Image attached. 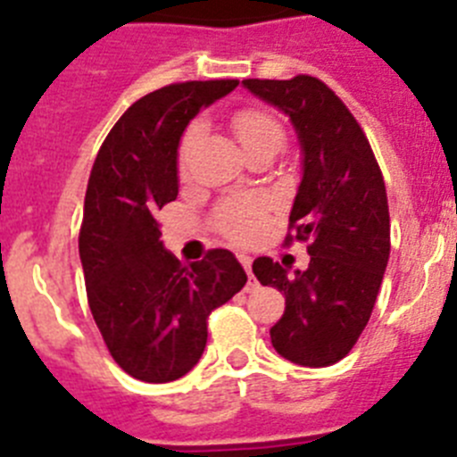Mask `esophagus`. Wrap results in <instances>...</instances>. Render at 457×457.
I'll list each match as a JSON object with an SVG mask.
<instances>
[{
  "instance_id": "obj_1",
  "label": "esophagus",
  "mask_w": 457,
  "mask_h": 457,
  "mask_svg": "<svg viewBox=\"0 0 457 457\" xmlns=\"http://www.w3.org/2000/svg\"><path fill=\"white\" fill-rule=\"evenodd\" d=\"M240 263H242V268L247 270V274H249L247 290H253L258 284H256V278H253V274H252V256H245V253H242V256H240Z\"/></svg>"
}]
</instances>
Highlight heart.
<instances>
[{
  "mask_svg": "<svg viewBox=\"0 0 457 457\" xmlns=\"http://www.w3.org/2000/svg\"><path fill=\"white\" fill-rule=\"evenodd\" d=\"M233 130H236L237 139L245 146V151L252 153L256 148L265 146V144H284V130L278 120L272 114L263 112V109H240L233 116ZM201 137V123L194 120L185 130L183 139H180V169L185 171L187 164V155L196 139ZM221 228L231 240L245 242L252 240L261 228H263V215L258 210L252 208H228L221 215Z\"/></svg>",
  "mask_w": 457,
  "mask_h": 457,
  "instance_id": "b5f03b06",
  "label": "heart"
}]
</instances>
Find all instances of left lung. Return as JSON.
Here are the masks:
<instances>
[{
  "label": "left lung",
  "mask_w": 457,
  "mask_h": 457,
  "mask_svg": "<svg viewBox=\"0 0 457 457\" xmlns=\"http://www.w3.org/2000/svg\"><path fill=\"white\" fill-rule=\"evenodd\" d=\"M242 87L288 116L302 153L290 226L297 240H309V268L290 274L272 258L252 265L261 284L286 297L270 338L293 364L332 366L369 325L389 263L382 171L354 116L320 79H242Z\"/></svg>",
  "instance_id": "1"
}]
</instances>
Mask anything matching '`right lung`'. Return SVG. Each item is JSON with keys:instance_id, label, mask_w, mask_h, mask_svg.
<instances>
[{"instance_id": "1", "label": "right lung", "mask_w": 457, "mask_h": 457, "mask_svg": "<svg viewBox=\"0 0 457 457\" xmlns=\"http://www.w3.org/2000/svg\"><path fill=\"white\" fill-rule=\"evenodd\" d=\"M236 87L210 79L148 93L116 120L93 162L79 231L88 306L116 364L141 382L189 373L208 341L210 311L247 284L228 249L180 265L155 220L179 196L185 128Z\"/></svg>"}]
</instances>
